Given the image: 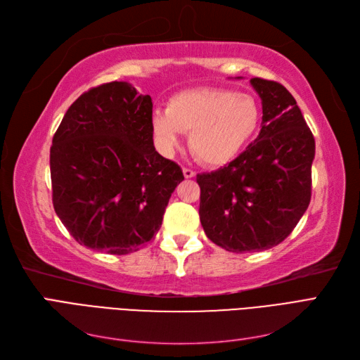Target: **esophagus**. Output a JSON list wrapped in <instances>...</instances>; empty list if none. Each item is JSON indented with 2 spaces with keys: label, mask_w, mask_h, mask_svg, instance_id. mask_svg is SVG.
I'll list each match as a JSON object with an SVG mask.
<instances>
[{
  "label": "esophagus",
  "mask_w": 360,
  "mask_h": 360,
  "mask_svg": "<svg viewBox=\"0 0 360 360\" xmlns=\"http://www.w3.org/2000/svg\"><path fill=\"white\" fill-rule=\"evenodd\" d=\"M183 174H184V177H186V179H193L195 177V171L191 169V168H183Z\"/></svg>",
  "instance_id": "1"
}]
</instances>
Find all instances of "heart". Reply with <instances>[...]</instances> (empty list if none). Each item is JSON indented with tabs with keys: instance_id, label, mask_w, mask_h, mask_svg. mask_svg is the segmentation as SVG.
<instances>
[{
	"instance_id": "1",
	"label": "heart",
	"mask_w": 360,
	"mask_h": 360,
	"mask_svg": "<svg viewBox=\"0 0 360 360\" xmlns=\"http://www.w3.org/2000/svg\"><path fill=\"white\" fill-rule=\"evenodd\" d=\"M261 108L250 94L234 90L200 86L169 97L165 111L151 118L160 147L172 151L180 134L189 132V148L207 167L233 162L255 136Z\"/></svg>"
}]
</instances>
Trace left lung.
I'll list each match as a JSON object with an SVG mask.
<instances>
[{"mask_svg": "<svg viewBox=\"0 0 360 360\" xmlns=\"http://www.w3.org/2000/svg\"><path fill=\"white\" fill-rule=\"evenodd\" d=\"M263 122L254 143L226 167L198 174L200 221L213 243L230 252H259L279 245L311 201L312 132L284 85L250 79Z\"/></svg>", "mask_w": 360, "mask_h": 360, "instance_id": "left-lung-1", "label": "left lung"}]
</instances>
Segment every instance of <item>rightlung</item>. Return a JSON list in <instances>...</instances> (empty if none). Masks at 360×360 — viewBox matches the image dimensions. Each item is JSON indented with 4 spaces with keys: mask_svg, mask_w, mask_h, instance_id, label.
<instances>
[{
    "mask_svg": "<svg viewBox=\"0 0 360 360\" xmlns=\"http://www.w3.org/2000/svg\"><path fill=\"white\" fill-rule=\"evenodd\" d=\"M151 115V97L123 81L94 86L64 114L51 147L52 202L78 243L126 255L159 231L184 177L156 151Z\"/></svg>",
    "mask_w": 360,
    "mask_h": 360,
    "instance_id": "1",
    "label": "right lung"
}]
</instances>
